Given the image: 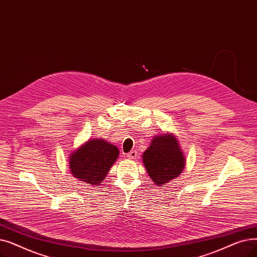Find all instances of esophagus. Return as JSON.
I'll return each instance as SVG.
<instances>
[{
    "mask_svg": "<svg viewBox=\"0 0 257 257\" xmlns=\"http://www.w3.org/2000/svg\"><path fill=\"white\" fill-rule=\"evenodd\" d=\"M137 155H138V152L136 150H132L128 153L127 156H128V159H130V160H135L137 158Z\"/></svg>",
    "mask_w": 257,
    "mask_h": 257,
    "instance_id": "esophagus-1",
    "label": "esophagus"
}]
</instances>
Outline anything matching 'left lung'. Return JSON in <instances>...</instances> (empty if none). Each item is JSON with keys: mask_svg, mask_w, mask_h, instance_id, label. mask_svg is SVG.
Returning <instances> with one entry per match:
<instances>
[{"mask_svg": "<svg viewBox=\"0 0 257 257\" xmlns=\"http://www.w3.org/2000/svg\"><path fill=\"white\" fill-rule=\"evenodd\" d=\"M143 162L151 180L161 187L180 175L185 166L181 146L170 133L152 140L143 154Z\"/></svg>", "mask_w": 257, "mask_h": 257, "instance_id": "left-lung-1", "label": "left lung"}]
</instances>
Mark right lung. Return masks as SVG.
Listing matches in <instances>:
<instances>
[{
  "label": "right lung",
  "instance_id": "right-lung-1",
  "mask_svg": "<svg viewBox=\"0 0 257 257\" xmlns=\"http://www.w3.org/2000/svg\"><path fill=\"white\" fill-rule=\"evenodd\" d=\"M118 149L104 140H92L70 155L69 167L74 177L89 185H98L118 158Z\"/></svg>",
  "mask_w": 257,
  "mask_h": 257
}]
</instances>
